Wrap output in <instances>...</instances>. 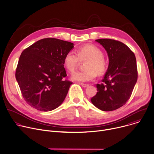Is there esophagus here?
<instances>
[{"mask_svg": "<svg viewBox=\"0 0 154 154\" xmlns=\"http://www.w3.org/2000/svg\"><path fill=\"white\" fill-rule=\"evenodd\" d=\"M83 87H84V88H86V87H87V86H89V85L88 84H86V83H81V84H80Z\"/></svg>", "mask_w": 154, "mask_h": 154, "instance_id": "34e87169", "label": "esophagus"}]
</instances>
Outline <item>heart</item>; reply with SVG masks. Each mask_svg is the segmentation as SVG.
<instances>
[{
    "label": "heart",
    "instance_id": "b5f03b06",
    "mask_svg": "<svg viewBox=\"0 0 154 154\" xmlns=\"http://www.w3.org/2000/svg\"><path fill=\"white\" fill-rule=\"evenodd\" d=\"M80 61H87L84 71L77 72L72 75V79L79 82L93 80L97 74L102 75L106 69L107 62L103 51L93 45H86L79 48L77 54L71 51L66 53L64 58V65L66 69L73 72L78 67Z\"/></svg>",
    "mask_w": 154,
    "mask_h": 154
}]
</instances>
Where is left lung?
<instances>
[{
    "label": "left lung",
    "mask_w": 154,
    "mask_h": 154,
    "mask_svg": "<svg viewBox=\"0 0 154 154\" xmlns=\"http://www.w3.org/2000/svg\"><path fill=\"white\" fill-rule=\"evenodd\" d=\"M96 41L106 50L109 64L102 83L96 85L97 92L91 101L102 111L115 110L126 103L137 83L135 55L121 41L106 38Z\"/></svg>",
    "instance_id": "8db88e82"
}]
</instances>
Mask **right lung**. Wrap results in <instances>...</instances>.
<instances>
[{"instance_id": "1", "label": "right lung", "mask_w": 154, "mask_h": 154, "mask_svg": "<svg viewBox=\"0 0 154 154\" xmlns=\"http://www.w3.org/2000/svg\"><path fill=\"white\" fill-rule=\"evenodd\" d=\"M74 44L57 38L38 41L22 52L16 70V79L26 102L42 112L59 106L72 83L64 80L65 55Z\"/></svg>"}]
</instances>
